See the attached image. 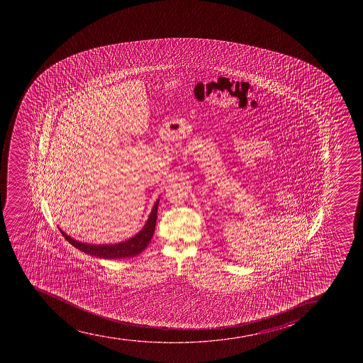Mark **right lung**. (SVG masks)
<instances>
[{
  "label": "right lung",
  "mask_w": 363,
  "mask_h": 363,
  "mask_svg": "<svg viewBox=\"0 0 363 363\" xmlns=\"http://www.w3.org/2000/svg\"><path fill=\"white\" fill-rule=\"evenodd\" d=\"M158 202H160V199L155 202L154 207L151 209L150 216L147 218L143 228L136 235H133L128 240L118 242V244H87V242H82V241L73 239L60 228L59 230L62 232V237L65 238L69 244L73 245L74 247L86 255L103 259L133 258L145 250L151 241V238L154 235L156 219H157Z\"/></svg>",
  "instance_id": "1"
}]
</instances>
